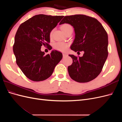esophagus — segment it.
I'll return each mask as SVG.
<instances>
[{
	"label": "esophagus",
	"mask_w": 122,
	"mask_h": 122,
	"mask_svg": "<svg viewBox=\"0 0 122 122\" xmlns=\"http://www.w3.org/2000/svg\"><path fill=\"white\" fill-rule=\"evenodd\" d=\"M62 56H63V57H66V56H67L68 55H67V54L63 53V54H62Z\"/></svg>",
	"instance_id": "34e87169"
}]
</instances>
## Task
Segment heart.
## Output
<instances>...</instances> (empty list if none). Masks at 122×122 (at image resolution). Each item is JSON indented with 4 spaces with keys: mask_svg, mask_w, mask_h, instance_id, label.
<instances>
[{
    "mask_svg": "<svg viewBox=\"0 0 122 122\" xmlns=\"http://www.w3.org/2000/svg\"><path fill=\"white\" fill-rule=\"evenodd\" d=\"M61 29L66 34L67 32L69 31H73V27L72 26L68 23H65L64 24L61 26ZM53 34V31H51L50 33V37H52ZM69 46V44L65 42H57L55 44L54 46V48L56 50L61 51V52H66L68 49V47Z\"/></svg>",
    "mask_w": 122,
    "mask_h": 122,
    "instance_id": "heart-1",
    "label": "heart"
}]
</instances>
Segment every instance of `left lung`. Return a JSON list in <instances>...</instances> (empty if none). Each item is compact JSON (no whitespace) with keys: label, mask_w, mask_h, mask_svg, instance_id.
I'll return each mask as SVG.
<instances>
[{"label":"left lung","mask_w":122,"mask_h":122,"mask_svg":"<svg viewBox=\"0 0 122 122\" xmlns=\"http://www.w3.org/2000/svg\"><path fill=\"white\" fill-rule=\"evenodd\" d=\"M68 23L74 28L75 38L71 50L84 51L82 57L69 55L73 63L68 67L71 78L78 82L93 80L101 73L108 56V35L96 19L84 15L65 16L60 24Z\"/></svg>","instance_id":"8db88e82"}]
</instances>
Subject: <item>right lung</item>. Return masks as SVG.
Masks as SVG:
<instances>
[{
  "label": "right lung",
  "mask_w": 122,
  "mask_h": 122,
  "mask_svg": "<svg viewBox=\"0 0 122 122\" xmlns=\"http://www.w3.org/2000/svg\"><path fill=\"white\" fill-rule=\"evenodd\" d=\"M63 16L40 14L22 23L15 36L13 51L16 63L24 74L34 81L48 78L62 58L61 52L53 50L45 54L41 50L42 46L52 49L50 33Z\"/></svg>",
  "instance_id": "right-lung-1"
}]
</instances>
